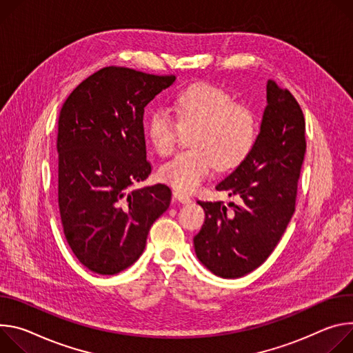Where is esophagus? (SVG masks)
<instances>
[{
	"instance_id": "1",
	"label": "esophagus",
	"mask_w": 353,
	"mask_h": 353,
	"mask_svg": "<svg viewBox=\"0 0 353 353\" xmlns=\"http://www.w3.org/2000/svg\"><path fill=\"white\" fill-rule=\"evenodd\" d=\"M174 198H175L178 202L183 203V205L192 202V199L188 196V194L183 193V192H181V190H174Z\"/></svg>"
}]
</instances>
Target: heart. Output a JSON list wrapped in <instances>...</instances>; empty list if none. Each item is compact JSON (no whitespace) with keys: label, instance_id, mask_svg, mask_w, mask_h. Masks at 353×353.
Segmentation results:
<instances>
[{"label":"heart","instance_id":"b5f03b06","mask_svg":"<svg viewBox=\"0 0 353 353\" xmlns=\"http://www.w3.org/2000/svg\"><path fill=\"white\" fill-rule=\"evenodd\" d=\"M171 109L150 112L145 130L152 147L163 155L171 154L182 126H198L190 150L178 152L160 168V178L181 192L196 190L214 171L237 168L251 152L256 139L255 117L237 105L225 91L210 84H194L179 91Z\"/></svg>","mask_w":353,"mask_h":353}]
</instances>
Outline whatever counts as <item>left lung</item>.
Masks as SVG:
<instances>
[{"label":"left lung","instance_id":"obj_1","mask_svg":"<svg viewBox=\"0 0 353 353\" xmlns=\"http://www.w3.org/2000/svg\"><path fill=\"white\" fill-rule=\"evenodd\" d=\"M268 105L247 159L217 190L239 196V205L198 202L206 214L194 236V252L214 275L241 278L261 266L282 239L294 213L297 182L305 154L303 110L288 90L266 84Z\"/></svg>","mask_w":353,"mask_h":353}]
</instances>
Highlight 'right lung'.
Segmentation results:
<instances>
[{
  "mask_svg": "<svg viewBox=\"0 0 353 353\" xmlns=\"http://www.w3.org/2000/svg\"><path fill=\"white\" fill-rule=\"evenodd\" d=\"M175 75L105 67L65 99L59 116V209L65 240L85 268L114 275L143 254L171 189H133L151 174L144 108Z\"/></svg>",
  "mask_w": 353,
  "mask_h": 353,
  "instance_id": "add662e5",
  "label": "right lung"
}]
</instances>
